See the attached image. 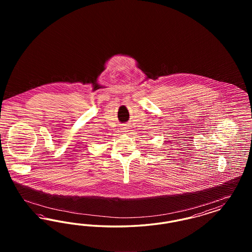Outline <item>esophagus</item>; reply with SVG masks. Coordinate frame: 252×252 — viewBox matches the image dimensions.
Listing matches in <instances>:
<instances>
[{"label": "esophagus", "mask_w": 252, "mask_h": 252, "mask_svg": "<svg viewBox=\"0 0 252 252\" xmlns=\"http://www.w3.org/2000/svg\"><path fill=\"white\" fill-rule=\"evenodd\" d=\"M128 125H122V126H121V129L123 130V132H125V133H126V132L128 131Z\"/></svg>", "instance_id": "1"}]
</instances>
